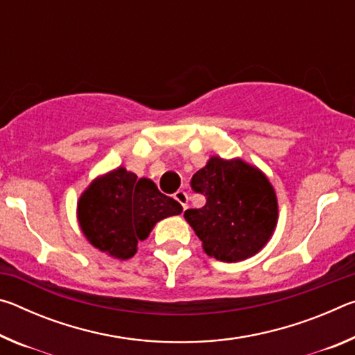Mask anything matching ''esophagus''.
Wrapping results in <instances>:
<instances>
[{
	"mask_svg": "<svg viewBox=\"0 0 355 355\" xmlns=\"http://www.w3.org/2000/svg\"><path fill=\"white\" fill-rule=\"evenodd\" d=\"M173 199H175L180 205L183 207V209L188 208V194H186L184 191H177L175 194H173Z\"/></svg>",
	"mask_w": 355,
	"mask_h": 355,
	"instance_id": "esophagus-1",
	"label": "esophagus"
}]
</instances>
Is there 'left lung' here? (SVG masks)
I'll return each mask as SVG.
<instances>
[{
	"label": "left lung",
	"mask_w": 355,
	"mask_h": 355,
	"mask_svg": "<svg viewBox=\"0 0 355 355\" xmlns=\"http://www.w3.org/2000/svg\"><path fill=\"white\" fill-rule=\"evenodd\" d=\"M191 188L207 197L202 208L186 209L184 219L205 254L236 263L258 254L277 227V196L268 177L241 158L211 156L194 173Z\"/></svg>",
	"instance_id": "left-lung-1"
}]
</instances>
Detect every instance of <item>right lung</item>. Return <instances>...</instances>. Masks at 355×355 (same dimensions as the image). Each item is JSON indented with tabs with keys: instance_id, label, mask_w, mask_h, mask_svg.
I'll list each match as a JSON object with an SVG mask.
<instances>
[{
	"instance_id": "right-lung-1",
	"label": "right lung",
	"mask_w": 355,
	"mask_h": 355,
	"mask_svg": "<svg viewBox=\"0 0 355 355\" xmlns=\"http://www.w3.org/2000/svg\"><path fill=\"white\" fill-rule=\"evenodd\" d=\"M182 211V205L159 192L152 180L137 178L125 167L95 178L76 207L84 238L117 260L133 257L156 222Z\"/></svg>"
}]
</instances>
